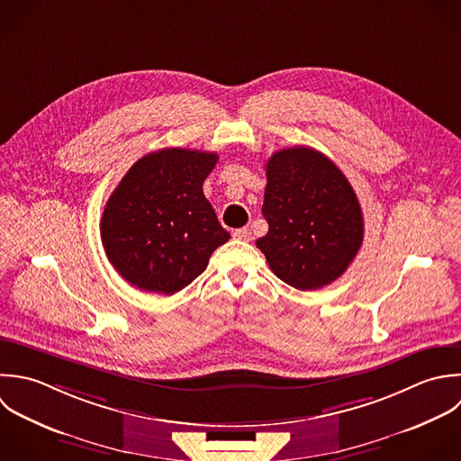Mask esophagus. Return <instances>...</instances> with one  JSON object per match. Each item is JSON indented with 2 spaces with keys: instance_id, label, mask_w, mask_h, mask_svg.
Instances as JSON below:
<instances>
[{
  "instance_id": "obj_1",
  "label": "esophagus",
  "mask_w": 461,
  "mask_h": 461,
  "mask_svg": "<svg viewBox=\"0 0 461 461\" xmlns=\"http://www.w3.org/2000/svg\"><path fill=\"white\" fill-rule=\"evenodd\" d=\"M233 237L237 240H244V242H249L251 240V231L248 228H239L233 231Z\"/></svg>"
}]
</instances>
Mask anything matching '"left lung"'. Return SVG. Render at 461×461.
Returning a JSON list of instances; mask_svg holds the SVG:
<instances>
[{"mask_svg": "<svg viewBox=\"0 0 461 461\" xmlns=\"http://www.w3.org/2000/svg\"><path fill=\"white\" fill-rule=\"evenodd\" d=\"M262 213L269 231L257 240L285 284L320 289L339 278L365 235L363 210L345 174L320 150L291 147L266 163Z\"/></svg>", "mask_w": 461, "mask_h": 461, "instance_id": "1", "label": "left lung"}]
</instances>
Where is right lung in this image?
Segmentation results:
<instances>
[{"mask_svg": "<svg viewBox=\"0 0 461 461\" xmlns=\"http://www.w3.org/2000/svg\"><path fill=\"white\" fill-rule=\"evenodd\" d=\"M217 159L215 152L161 149L122 177L104 208L100 237L109 262L131 285L174 294L230 240L203 194Z\"/></svg>", "mask_w": 461, "mask_h": 461, "instance_id": "right-lung-1", "label": "right lung"}]
</instances>
